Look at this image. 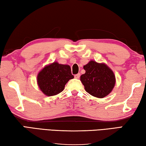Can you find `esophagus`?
<instances>
[{
  "instance_id": "esophagus-1",
  "label": "esophagus",
  "mask_w": 146,
  "mask_h": 146,
  "mask_svg": "<svg viewBox=\"0 0 146 146\" xmlns=\"http://www.w3.org/2000/svg\"><path fill=\"white\" fill-rule=\"evenodd\" d=\"M74 77H75L76 79H79V78H80V74L79 73V74H76L74 76Z\"/></svg>"
}]
</instances>
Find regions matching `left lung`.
<instances>
[{
  "instance_id": "obj_1",
  "label": "left lung",
  "mask_w": 146,
  "mask_h": 146,
  "mask_svg": "<svg viewBox=\"0 0 146 146\" xmlns=\"http://www.w3.org/2000/svg\"><path fill=\"white\" fill-rule=\"evenodd\" d=\"M85 73L80 77L86 92L98 98H103L110 94L115 85V76L104 63L90 60L83 66Z\"/></svg>"
}]
</instances>
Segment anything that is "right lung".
<instances>
[{
    "mask_svg": "<svg viewBox=\"0 0 146 146\" xmlns=\"http://www.w3.org/2000/svg\"><path fill=\"white\" fill-rule=\"evenodd\" d=\"M74 78L68 65L54 61L45 65L37 75V85L43 94L54 96L61 92L68 81Z\"/></svg>",
    "mask_w": 146,
    "mask_h": 146,
    "instance_id": "1",
    "label": "right lung"
}]
</instances>
